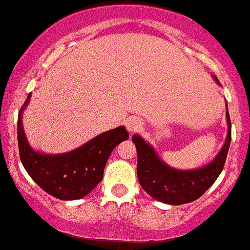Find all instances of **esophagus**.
Here are the masks:
<instances>
[{"label":"esophagus","instance_id":"esophagus-1","mask_svg":"<svg viewBox=\"0 0 250 250\" xmlns=\"http://www.w3.org/2000/svg\"><path fill=\"white\" fill-rule=\"evenodd\" d=\"M142 121L139 120V119H137V117H130V119H127L126 121H125V126H126V129L129 130L130 133H135V131H139L140 129H142Z\"/></svg>","mask_w":250,"mask_h":250}]
</instances>
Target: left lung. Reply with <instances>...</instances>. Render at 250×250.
<instances>
[{
  "label": "left lung",
  "mask_w": 250,
  "mask_h": 250,
  "mask_svg": "<svg viewBox=\"0 0 250 250\" xmlns=\"http://www.w3.org/2000/svg\"><path fill=\"white\" fill-rule=\"evenodd\" d=\"M216 83L218 79L213 76ZM228 107V104H226ZM228 137L220 153L212 162L195 170H177L170 167L158 157L153 147L135 134L133 142L138 153V179L144 190L158 202L166 204H185L195 201L211 188L224 168L231 142V121L226 111Z\"/></svg>",
  "instance_id": "obj_1"
}]
</instances>
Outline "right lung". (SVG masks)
<instances>
[{
	"label": "right lung",
	"mask_w": 250,
	"mask_h": 250,
	"mask_svg": "<svg viewBox=\"0 0 250 250\" xmlns=\"http://www.w3.org/2000/svg\"><path fill=\"white\" fill-rule=\"evenodd\" d=\"M32 93L19 111L18 143L20 160L33 180L43 190L61 201L84 198L100 184L106 162L113 148L129 138L124 126L108 130L82 147L61 154H44L33 149L22 129V111Z\"/></svg>",
	"instance_id": "add662e5"
}]
</instances>
